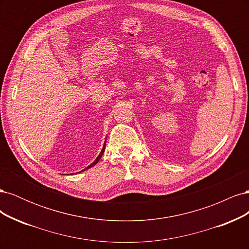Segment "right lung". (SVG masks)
Instances as JSON below:
<instances>
[{
  "label": "right lung",
  "instance_id": "1",
  "mask_svg": "<svg viewBox=\"0 0 249 249\" xmlns=\"http://www.w3.org/2000/svg\"><path fill=\"white\" fill-rule=\"evenodd\" d=\"M105 147H106V141H105V143H104V146H103V149H102V152L100 153V155L99 156H97V158H96V159L94 160V162L93 163H91V164H90L89 165V166L88 167H86L85 169H88V168H90V167H92L93 166V165H95L97 162H99L100 161V159H101V158H102V156H103V154H104V152H105ZM84 169V170H85ZM84 170H82V171H84ZM81 172V171H80Z\"/></svg>",
  "mask_w": 249,
  "mask_h": 249
}]
</instances>
